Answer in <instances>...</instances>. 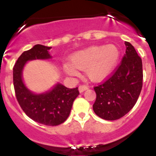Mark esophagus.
Returning <instances> with one entry per match:
<instances>
[{
    "mask_svg": "<svg viewBox=\"0 0 156 156\" xmlns=\"http://www.w3.org/2000/svg\"><path fill=\"white\" fill-rule=\"evenodd\" d=\"M87 86L86 85H80L79 87H78V90H79L80 93H82L84 92V90H87Z\"/></svg>",
    "mask_w": 156,
    "mask_h": 156,
    "instance_id": "34e87169",
    "label": "esophagus"
}]
</instances>
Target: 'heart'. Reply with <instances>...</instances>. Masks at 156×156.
<instances>
[{
	"label": "heart",
	"instance_id": "b5f03b06",
	"mask_svg": "<svg viewBox=\"0 0 156 156\" xmlns=\"http://www.w3.org/2000/svg\"><path fill=\"white\" fill-rule=\"evenodd\" d=\"M120 58V50L115 44L91 46L72 53L69 62L63 65V70L69 76L78 75V71L84 69V74L90 81H102L112 74Z\"/></svg>",
	"mask_w": 156,
	"mask_h": 156
}]
</instances>
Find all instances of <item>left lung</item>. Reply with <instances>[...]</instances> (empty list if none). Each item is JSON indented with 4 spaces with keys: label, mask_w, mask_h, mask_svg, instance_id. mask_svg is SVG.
<instances>
[{
    "label": "left lung",
    "mask_w": 156,
    "mask_h": 156,
    "mask_svg": "<svg viewBox=\"0 0 156 156\" xmlns=\"http://www.w3.org/2000/svg\"><path fill=\"white\" fill-rule=\"evenodd\" d=\"M125 54L120 66L105 82L94 87L97 99L94 112L113 121L127 114L136 104L143 86L142 59L133 45L125 41Z\"/></svg>",
    "instance_id": "obj_1"
}]
</instances>
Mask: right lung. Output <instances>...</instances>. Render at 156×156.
Listing matches in <instances>:
<instances>
[{
	"label": "right lung",
	"mask_w": 156,
	"mask_h": 156,
	"mask_svg": "<svg viewBox=\"0 0 156 156\" xmlns=\"http://www.w3.org/2000/svg\"><path fill=\"white\" fill-rule=\"evenodd\" d=\"M50 49V47L36 44L23 52L13 67V85L17 101L30 119L42 125L56 126L68 119L74 100L79 94L78 87L70 89L57 83L46 92L35 94L26 87L23 78L26 62L51 59Z\"/></svg>",
	"instance_id": "add662e5"
}]
</instances>
